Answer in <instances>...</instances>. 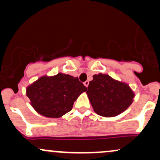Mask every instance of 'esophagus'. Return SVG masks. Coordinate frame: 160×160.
<instances>
[{
    "mask_svg": "<svg viewBox=\"0 0 160 160\" xmlns=\"http://www.w3.org/2000/svg\"><path fill=\"white\" fill-rule=\"evenodd\" d=\"M83 84H84V86H85V87H88V85H89V81L88 80H87V81H85L83 83Z\"/></svg>",
    "mask_w": 160,
    "mask_h": 160,
    "instance_id": "1",
    "label": "esophagus"
}]
</instances>
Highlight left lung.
<instances>
[{
  "label": "left lung",
  "instance_id": "obj_1",
  "mask_svg": "<svg viewBox=\"0 0 160 160\" xmlns=\"http://www.w3.org/2000/svg\"><path fill=\"white\" fill-rule=\"evenodd\" d=\"M92 77L87 93L97 115L116 116L131 106L134 94L128 84L102 73L95 74Z\"/></svg>",
  "mask_w": 160,
  "mask_h": 160
}]
</instances>
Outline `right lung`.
I'll return each mask as SVG.
<instances>
[{"instance_id":"add662e5","label":"right lung","mask_w":160,"mask_h":160,"mask_svg":"<svg viewBox=\"0 0 160 160\" xmlns=\"http://www.w3.org/2000/svg\"><path fill=\"white\" fill-rule=\"evenodd\" d=\"M87 89L77 77L59 73L40 77L27 87L26 96L38 113L57 118L71 111L73 102Z\"/></svg>"}]
</instances>
